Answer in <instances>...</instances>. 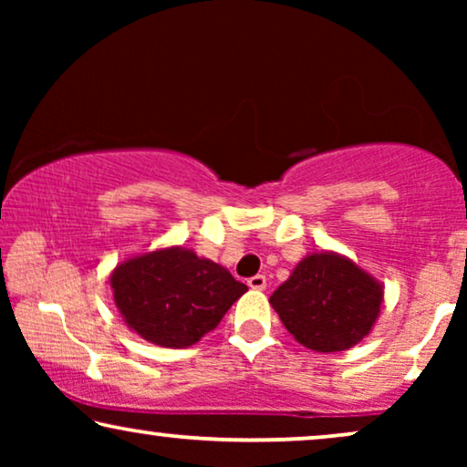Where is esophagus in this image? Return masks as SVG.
Masks as SVG:
<instances>
[{"mask_svg": "<svg viewBox=\"0 0 467 467\" xmlns=\"http://www.w3.org/2000/svg\"><path fill=\"white\" fill-rule=\"evenodd\" d=\"M248 286H251V289H254V291H264L267 286V280H265L264 274H257V276L248 278Z\"/></svg>", "mask_w": 467, "mask_h": 467, "instance_id": "obj_1", "label": "esophagus"}]
</instances>
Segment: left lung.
<instances>
[{
    "label": "left lung",
    "instance_id": "left-lung-1",
    "mask_svg": "<svg viewBox=\"0 0 467 467\" xmlns=\"http://www.w3.org/2000/svg\"><path fill=\"white\" fill-rule=\"evenodd\" d=\"M380 302V285L331 253L306 257L270 297L286 331L318 353L355 347L372 329Z\"/></svg>",
    "mask_w": 467,
    "mask_h": 467
}]
</instances>
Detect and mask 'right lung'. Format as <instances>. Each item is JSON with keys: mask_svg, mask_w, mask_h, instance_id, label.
Here are the masks:
<instances>
[{"mask_svg": "<svg viewBox=\"0 0 467 467\" xmlns=\"http://www.w3.org/2000/svg\"><path fill=\"white\" fill-rule=\"evenodd\" d=\"M110 285L127 325L144 340L170 348L202 340L248 291L225 267L184 248L125 261Z\"/></svg>", "mask_w": 467, "mask_h": 467, "instance_id": "obj_1", "label": "right lung"}]
</instances>
